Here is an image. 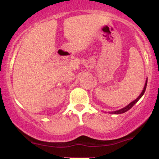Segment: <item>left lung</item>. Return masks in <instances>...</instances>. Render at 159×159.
Masks as SVG:
<instances>
[{
    "mask_svg": "<svg viewBox=\"0 0 159 159\" xmlns=\"http://www.w3.org/2000/svg\"><path fill=\"white\" fill-rule=\"evenodd\" d=\"M147 81H148V79H147V80H146V81H145V87H144L143 90H142V93H141V94H140V95H139V97H138L137 98L135 99V100H134V101H133V102H131V103L129 104V105H128L127 106H125V108H121V109H119V110H118V111H110L109 113H110V114H116V115H119V114H122V113H125V112L128 111H129V109H131V108H132L133 106H134V104H136V103H137V102H139V99H140L141 98H142V96H143L144 93H145V89H146V86H147Z\"/></svg>",
    "mask_w": 159,
    "mask_h": 159,
    "instance_id": "8db88e82",
    "label": "left lung"
}]
</instances>
